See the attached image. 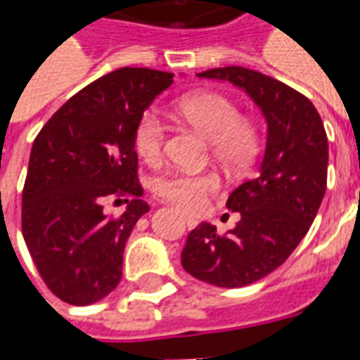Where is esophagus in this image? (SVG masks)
<instances>
[{"mask_svg":"<svg viewBox=\"0 0 360 360\" xmlns=\"http://www.w3.org/2000/svg\"><path fill=\"white\" fill-rule=\"evenodd\" d=\"M183 221H185V226H187L188 229H193V227H196V224H198L195 218H188V216H183Z\"/></svg>","mask_w":360,"mask_h":360,"instance_id":"esophagus-1","label":"esophagus"}]
</instances>
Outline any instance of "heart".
I'll use <instances>...</instances> for the list:
<instances>
[{"label": "heart", "mask_w": 360, "mask_h": 360, "mask_svg": "<svg viewBox=\"0 0 360 360\" xmlns=\"http://www.w3.org/2000/svg\"><path fill=\"white\" fill-rule=\"evenodd\" d=\"M177 111L185 121L212 141V152L227 172L247 169L260 148L257 125L241 117L233 100L218 92H195L177 102ZM167 127L156 110H148L134 129V146L148 164H156L165 148ZM156 193L179 210L198 212L206 204V196L216 193L218 177L212 173L167 172L154 183Z\"/></svg>", "instance_id": "obj_1"}]
</instances>
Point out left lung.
<instances>
[{"mask_svg": "<svg viewBox=\"0 0 360 360\" xmlns=\"http://www.w3.org/2000/svg\"><path fill=\"white\" fill-rule=\"evenodd\" d=\"M198 77L245 90L262 111L268 136L258 173L227 198V208L241 214L237 226L226 235L206 221L196 226L181 264L210 285H249L283 264L316 218L328 179V136L309 98L268 75L218 67Z\"/></svg>", "mask_w": 360, "mask_h": 360, "instance_id": "obj_1", "label": "left lung"}]
</instances>
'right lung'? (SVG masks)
Masks as SVG:
<instances>
[{"instance_id":"add662e5","label":"right lung","mask_w":360,"mask_h":360,"mask_svg":"<svg viewBox=\"0 0 360 360\" xmlns=\"http://www.w3.org/2000/svg\"><path fill=\"white\" fill-rule=\"evenodd\" d=\"M173 73L123 67L59 108L34 139L22 188V237L44 283L77 307L110 295L142 200L134 129ZM127 200L115 219L105 204Z\"/></svg>"}]
</instances>
